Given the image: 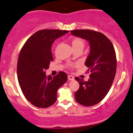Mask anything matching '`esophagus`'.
Segmentation results:
<instances>
[{
    "label": "esophagus",
    "instance_id": "34e87169",
    "mask_svg": "<svg viewBox=\"0 0 133 133\" xmlns=\"http://www.w3.org/2000/svg\"><path fill=\"white\" fill-rule=\"evenodd\" d=\"M68 78L69 80H73V79H75L74 76H72V75H68Z\"/></svg>",
    "mask_w": 133,
    "mask_h": 133
}]
</instances>
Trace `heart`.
I'll use <instances>...</instances> for the list:
<instances>
[{
  "label": "heart",
  "instance_id": "obj_1",
  "mask_svg": "<svg viewBox=\"0 0 133 133\" xmlns=\"http://www.w3.org/2000/svg\"><path fill=\"white\" fill-rule=\"evenodd\" d=\"M71 44L73 48H83L84 47V41L80 38H75L73 39L72 42H71Z\"/></svg>",
  "mask_w": 133,
  "mask_h": 133
}]
</instances>
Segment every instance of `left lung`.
Wrapping results in <instances>:
<instances>
[{
	"mask_svg": "<svg viewBox=\"0 0 133 133\" xmlns=\"http://www.w3.org/2000/svg\"><path fill=\"white\" fill-rule=\"evenodd\" d=\"M75 37L88 42L90 51L85 65L91 73L87 82L76 77L79 88L75 93L78 103L91 107L99 103L108 94L116 71V57L112 43L100 32L91 30L71 31Z\"/></svg>",
	"mask_w": 133,
	"mask_h": 133,
	"instance_id": "1",
	"label": "left lung"
}]
</instances>
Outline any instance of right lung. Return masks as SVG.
Instances as JSON below:
<instances>
[{"label":"right lung","instance_id":"add662e5","mask_svg":"<svg viewBox=\"0 0 133 133\" xmlns=\"http://www.w3.org/2000/svg\"><path fill=\"white\" fill-rule=\"evenodd\" d=\"M68 30H42L26 40L17 62V78L23 94L33 105L47 108L57 101V90L67 80V75L60 71L52 77L46 75L54 58L51 51L55 40Z\"/></svg>","mask_w":133,"mask_h":133}]
</instances>
